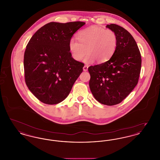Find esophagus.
Returning a JSON list of instances; mask_svg holds the SVG:
<instances>
[{"instance_id": "34e87169", "label": "esophagus", "mask_w": 160, "mask_h": 160, "mask_svg": "<svg viewBox=\"0 0 160 160\" xmlns=\"http://www.w3.org/2000/svg\"><path fill=\"white\" fill-rule=\"evenodd\" d=\"M88 69V65H84L83 67L84 71H87Z\"/></svg>"}]
</instances>
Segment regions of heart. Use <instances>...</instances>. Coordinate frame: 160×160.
<instances>
[{
	"instance_id": "b5f03b06",
	"label": "heart",
	"mask_w": 160,
	"mask_h": 160,
	"mask_svg": "<svg viewBox=\"0 0 160 160\" xmlns=\"http://www.w3.org/2000/svg\"><path fill=\"white\" fill-rule=\"evenodd\" d=\"M77 38L78 42L72 38L69 42V48L72 58L80 61L86 54L84 61L91 63L95 60L103 63L113 54L118 45V38L114 31L93 26L80 31Z\"/></svg>"
}]
</instances>
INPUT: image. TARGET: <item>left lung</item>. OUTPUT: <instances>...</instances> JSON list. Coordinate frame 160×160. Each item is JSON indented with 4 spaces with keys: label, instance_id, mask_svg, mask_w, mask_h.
I'll return each instance as SVG.
<instances>
[{
    "label": "left lung",
    "instance_id": "left-lung-1",
    "mask_svg": "<svg viewBox=\"0 0 160 160\" xmlns=\"http://www.w3.org/2000/svg\"><path fill=\"white\" fill-rule=\"evenodd\" d=\"M106 28L114 31L118 45L108 61L89 67V88L100 103L114 106L121 102L137 85L142 58L137 43L129 32L115 24H107Z\"/></svg>",
    "mask_w": 160,
    "mask_h": 160
}]
</instances>
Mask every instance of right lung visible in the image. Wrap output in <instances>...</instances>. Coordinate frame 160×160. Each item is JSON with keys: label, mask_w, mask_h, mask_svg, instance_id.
Returning a JSON list of instances; mask_svg holds the SVG:
<instances>
[{"label": "right lung", "mask_w": 160, "mask_h": 160, "mask_svg": "<svg viewBox=\"0 0 160 160\" xmlns=\"http://www.w3.org/2000/svg\"><path fill=\"white\" fill-rule=\"evenodd\" d=\"M84 22H50L32 37L24 55L25 82L40 101L56 104L65 99L83 71L74 60L69 42Z\"/></svg>", "instance_id": "obj_1"}]
</instances>
